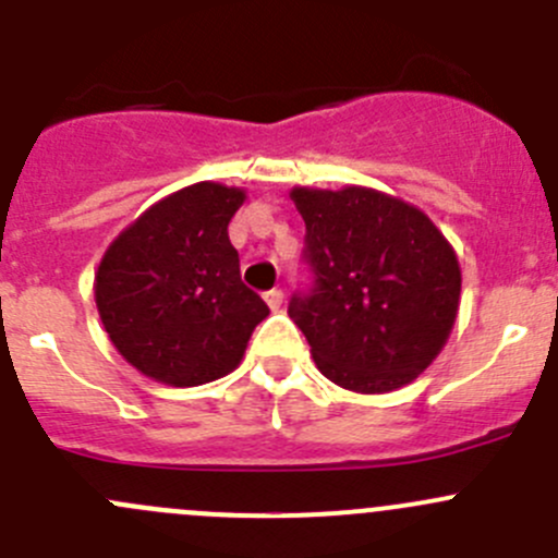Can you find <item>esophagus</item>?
<instances>
[{
    "label": "esophagus",
    "mask_w": 558,
    "mask_h": 558,
    "mask_svg": "<svg viewBox=\"0 0 558 558\" xmlns=\"http://www.w3.org/2000/svg\"><path fill=\"white\" fill-rule=\"evenodd\" d=\"M264 302H267L269 311H280V307H283V291L280 289L267 291V294H264Z\"/></svg>",
    "instance_id": "obj_1"
}]
</instances>
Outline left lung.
Wrapping results in <instances>:
<instances>
[{
	"label": "left lung",
	"mask_w": 558,
	"mask_h": 558,
	"mask_svg": "<svg viewBox=\"0 0 558 558\" xmlns=\"http://www.w3.org/2000/svg\"><path fill=\"white\" fill-rule=\"evenodd\" d=\"M305 221L311 294L289 315L311 342L315 367L356 393L413 384L451 337L461 267L453 245L415 205L345 185L291 189Z\"/></svg>",
	"instance_id": "left-lung-1"
}]
</instances>
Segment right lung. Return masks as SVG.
Wrapping results in <instances>:
<instances>
[{"mask_svg": "<svg viewBox=\"0 0 558 558\" xmlns=\"http://www.w3.org/2000/svg\"><path fill=\"white\" fill-rule=\"evenodd\" d=\"M234 185H185L129 223L99 262L94 300L116 351L156 384L189 388L232 373L269 315L240 280L229 221Z\"/></svg>", "mask_w": 558, "mask_h": 558, "instance_id": "1", "label": "right lung"}]
</instances>
